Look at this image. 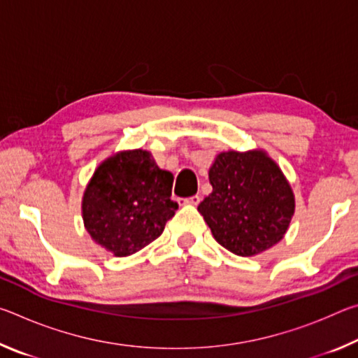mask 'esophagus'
Listing matches in <instances>:
<instances>
[{
	"label": "esophagus",
	"instance_id": "obj_1",
	"mask_svg": "<svg viewBox=\"0 0 358 358\" xmlns=\"http://www.w3.org/2000/svg\"><path fill=\"white\" fill-rule=\"evenodd\" d=\"M183 202L187 203V205H199V202H201V197H199V196H191V197L185 199Z\"/></svg>",
	"mask_w": 358,
	"mask_h": 358
}]
</instances>
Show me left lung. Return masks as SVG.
<instances>
[{"label": "left lung", "instance_id": "1", "mask_svg": "<svg viewBox=\"0 0 358 358\" xmlns=\"http://www.w3.org/2000/svg\"><path fill=\"white\" fill-rule=\"evenodd\" d=\"M208 178L213 191L197 210L217 243L248 257L282 240L295 199L281 169L265 151H224L216 156Z\"/></svg>", "mask_w": 358, "mask_h": 358}]
</instances>
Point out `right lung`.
<instances>
[{
  "label": "right lung",
  "instance_id": "right-lung-1",
  "mask_svg": "<svg viewBox=\"0 0 358 358\" xmlns=\"http://www.w3.org/2000/svg\"><path fill=\"white\" fill-rule=\"evenodd\" d=\"M173 175L156 166L151 153L129 150L107 157L83 192L85 229L113 256H131L162 234L178 203Z\"/></svg>",
  "mask_w": 358,
  "mask_h": 358
}]
</instances>
